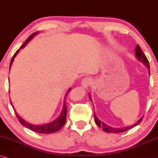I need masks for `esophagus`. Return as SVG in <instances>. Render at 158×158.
Returning a JSON list of instances; mask_svg holds the SVG:
<instances>
[{
  "label": "esophagus",
  "mask_w": 158,
  "mask_h": 158,
  "mask_svg": "<svg viewBox=\"0 0 158 158\" xmlns=\"http://www.w3.org/2000/svg\"><path fill=\"white\" fill-rule=\"evenodd\" d=\"M92 84V79L89 77H86L83 79L82 81H81V86H82L84 88H85V89L86 88H87L88 87H89Z\"/></svg>",
  "instance_id": "obj_1"
}]
</instances>
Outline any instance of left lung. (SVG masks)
I'll return each mask as SVG.
<instances>
[{
  "label": "left lung",
  "instance_id": "8db88e82",
  "mask_svg": "<svg viewBox=\"0 0 158 158\" xmlns=\"http://www.w3.org/2000/svg\"><path fill=\"white\" fill-rule=\"evenodd\" d=\"M135 57L136 58V59L139 60L140 62H142L145 66H147V68H148V69L149 70V75H150V64H149V61H148V58H147V57H146V56H145V55L144 54V52H142V49H141L139 45H136V47L135 48ZM89 95H90V94H89ZM89 98L90 100H92L91 97L89 96ZM94 122H95V123L99 127L101 128V129L103 130L104 131L108 132V133H113V134L121 133V132L126 131H127V130L132 129V128H134V127H136V126L139 124L143 118V117H142L140 119H139L135 123H134L133 125L129 126V127H126L123 128H113V127H110V126L106 124L104 122L101 121L99 119L98 117H97V115H95V113H94Z\"/></svg>",
  "mask_w": 158,
  "mask_h": 158
}]
</instances>
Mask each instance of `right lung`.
Listing matches in <instances>:
<instances>
[{
	"label": "right lung",
	"mask_w": 158,
	"mask_h": 158,
	"mask_svg": "<svg viewBox=\"0 0 158 158\" xmlns=\"http://www.w3.org/2000/svg\"><path fill=\"white\" fill-rule=\"evenodd\" d=\"M37 34H38V31H36V32L33 33L32 35H31L30 36H29L28 38H27V40L24 42V43L23 44L22 46H21L19 49L17 50V51L15 52V54L14 55V56L11 58V60H10V66H9L10 69L12 66V64H13L14 58H15L16 55L18 54V52H19V50L21 49H22V48H24L25 46L27 45V43H28L35 36V35H37ZM71 89V88H69V89H68V91L66 92V94H65L64 98V104H63V109H62L61 112H60V113L59 116H58L56 120H54L53 121L50 122V123H45V124H43V125H35V124H31V123H29V122L26 121L25 120L23 119L22 117H20V115H19L17 114V113L16 112L15 109L14 108V106H13L14 112H15L16 115V117H17L20 123H22V124L24 126V127L27 128V129H29L31 130V131L37 132V133H40V134H52V133H55V132L59 131V130L61 129L63 127H64L65 123H66V114H67V107H66V98L67 97V94H68L69 92H70ZM10 104L12 105L11 101L10 100Z\"/></svg>",
	"instance_id": "obj_1"
}]
</instances>
